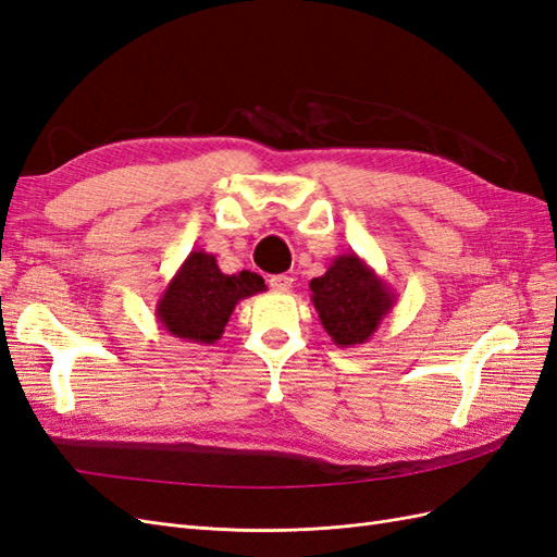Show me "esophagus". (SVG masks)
<instances>
[{"mask_svg": "<svg viewBox=\"0 0 557 557\" xmlns=\"http://www.w3.org/2000/svg\"><path fill=\"white\" fill-rule=\"evenodd\" d=\"M269 285H272L274 290H281V293H285V290H290V288H293V276H288V274H276V276H269Z\"/></svg>", "mask_w": 557, "mask_h": 557, "instance_id": "1", "label": "esophagus"}]
</instances>
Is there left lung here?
Wrapping results in <instances>:
<instances>
[{
    "instance_id": "1",
    "label": "left lung",
    "mask_w": 557,
    "mask_h": 557,
    "mask_svg": "<svg viewBox=\"0 0 557 557\" xmlns=\"http://www.w3.org/2000/svg\"><path fill=\"white\" fill-rule=\"evenodd\" d=\"M309 288L320 323L339 348L372 339L397 301L391 285L356 252L336 256L327 272L313 278Z\"/></svg>"
}]
</instances>
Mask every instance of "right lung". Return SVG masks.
I'll return each instance as SVG.
<instances>
[{"label": "right lung", "mask_w": 557, "mask_h": 557, "mask_svg": "<svg viewBox=\"0 0 557 557\" xmlns=\"http://www.w3.org/2000/svg\"><path fill=\"white\" fill-rule=\"evenodd\" d=\"M264 290L262 276L252 272L223 274L215 256L193 250L166 283L156 305V318L176 339L211 346L223 336L234 307Z\"/></svg>", "instance_id": "1"}]
</instances>
